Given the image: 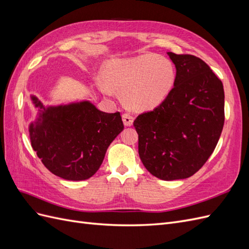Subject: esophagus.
Segmentation results:
<instances>
[{"mask_svg":"<svg viewBox=\"0 0 249 249\" xmlns=\"http://www.w3.org/2000/svg\"><path fill=\"white\" fill-rule=\"evenodd\" d=\"M123 122L125 126H131L134 123V117L130 113H124V114H123Z\"/></svg>","mask_w":249,"mask_h":249,"instance_id":"esophagus-1","label":"esophagus"}]
</instances>
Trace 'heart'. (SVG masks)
I'll use <instances>...</instances> for the list:
<instances>
[{"mask_svg": "<svg viewBox=\"0 0 249 249\" xmlns=\"http://www.w3.org/2000/svg\"><path fill=\"white\" fill-rule=\"evenodd\" d=\"M102 79L108 89L123 95L126 107L152 110L169 95L176 81V69L169 59L141 55L112 59L104 66Z\"/></svg>", "mask_w": 249, "mask_h": 249, "instance_id": "b5f03b06", "label": "heart"}]
</instances>
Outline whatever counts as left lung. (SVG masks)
Returning a JSON list of instances; mask_svg holds the SVG:
<instances>
[{"label":"left lung","instance_id":"obj_1","mask_svg":"<svg viewBox=\"0 0 249 249\" xmlns=\"http://www.w3.org/2000/svg\"><path fill=\"white\" fill-rule=\"evenodd\" d=\"M167 54L177 69L175 87L134 126L144 167L156 178L173 180L193 176L214 152L224 124V90L201 59Z\"/></svg>","mask_w":249,"mask_h":249}]
</instances>
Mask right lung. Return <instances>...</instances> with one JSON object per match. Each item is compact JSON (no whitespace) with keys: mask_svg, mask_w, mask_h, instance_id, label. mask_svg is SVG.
<instances>
[{"mask_svg":"<svg viewBox=\"0 0 249 249\" xmlns=\"http://www.w3.org/2000/svg\"><path fill=\"white\" fill-rule=\"evenodd\" d=\"M31 101L38 114L29 125L30 141L44 166L64 179L91 178L124 130L120 113L100 111L89 101L49 107L35 95Z\"/></svg>","mask_w":249,"mask_h":249,"instance_id":"obj_1","label":"right lung"}]
</instances>
